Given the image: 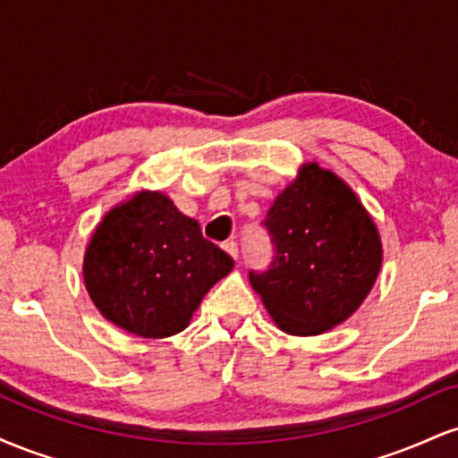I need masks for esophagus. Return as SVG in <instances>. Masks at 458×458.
Wrapping results in <instances>:
<instances>
[{
	"label": "esophagus",
	"mask_w": 458,
	"mask_h": 458,
	"mask_svg": "<svg viewBox=\"0 0 458 458\" xmlns=\"http://www.w3.org/2000/svg\"><path fill=\"white\" fill-rule=\"evenodd\" d=\"M224 250L228 251L234 260L239 259V243H236V241H228V243H224Z\"/></svg>",
	"instance_id": "obj_1"
}]
</instances>
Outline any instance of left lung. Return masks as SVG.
<instances>
[{
	"mask_svg": "<svg viewBox=\"0 0 458 458\" xmlns=\"http://www.w3.org/2000/svg\"><path fill=\"white\" fill-rule=\"evenodd\" d=\"M273 247L265 271H250L277 327L323 334L360 308L381 269V241L355 193L317 163L276 198L262 222Z\"/></svg>",
	"mask_w": 458,
	"mask_h": 458,
	"instance_id": "left-lung-1",
	"label": "left lung"
}]
</instances>
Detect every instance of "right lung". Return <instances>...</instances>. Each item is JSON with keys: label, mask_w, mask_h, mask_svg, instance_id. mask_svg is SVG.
<instances>
[{"label": "right lung", "mask_w": 458, "mask_h": 458, "mask_svg": "<svg viewBox=\"0 0 458 458\" xmlns=\"http://www.w3.org/2000/svg\"><path fill=\"white\" fill-rule=\"evenodd\" d=\"M234 260L161 193H138L94 230L83 277L94 306L118 327L165 338L187 327Z\"/></svg>", "instance_id": "obj_1"}]
</instances>
